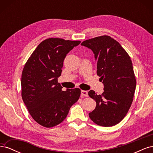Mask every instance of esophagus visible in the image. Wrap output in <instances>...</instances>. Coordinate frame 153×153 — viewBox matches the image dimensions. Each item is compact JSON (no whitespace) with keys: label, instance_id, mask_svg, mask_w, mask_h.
Here are the masks:
<instances>
[{"label":"esophagus","instance_id":"obj_1","mask_svg":"<svg viewBox=\"0 0 153 153\" xmlns=\"http://www.w3.org/2000/svg\"><path fill=\"white\" fill-rule=\"evenodd\" d=\"M81 96H88V92L86 91H84V90H82L81 91Z\"/></svg>","mask_w":153,"mask_h":153}]
</instances>
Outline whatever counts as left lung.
<instances>
[{
	"mask_svg": "<svg viewBox=\"0 0 153 153\" xmlns=\"http://www.w3.org/2000/svg\"><path fill=\"white\" fill-rule=\"evenodd\" d=\"M81 45L93 52L97 75L104 85L101 94L92 90L88 92L96 102L89 117L99 126H114L126 116L135 91L136 79L130 57L116 40L108 36L85 40Z\"/></svg>",
	"mask_w": 153,
	"mask_h": 153,
	"instance_id": "left-lung-1",
	"label": "left lung"
}]
</instances>
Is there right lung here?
Wrapping results in <instances>:
<instances>
[{
  "label": "right lung",
  "mask_w": 153,
  "mask_h": 153,
  "mask_svg": "<svg viewBox=\"0 0 153 153\" xmlns=\"http://www.w3.org/2000/svg\"><path fill=\"white\" fill-rule=\"evenodd\" d=\"M80 43V41L47 39L37 47L25 64L22 97L32 117L41 126L51 128L62 123L80 98V89L63 91L57 80L66 55Z\"/></svg>",
  "instance_id": "add662e5"
}]
</instances>
